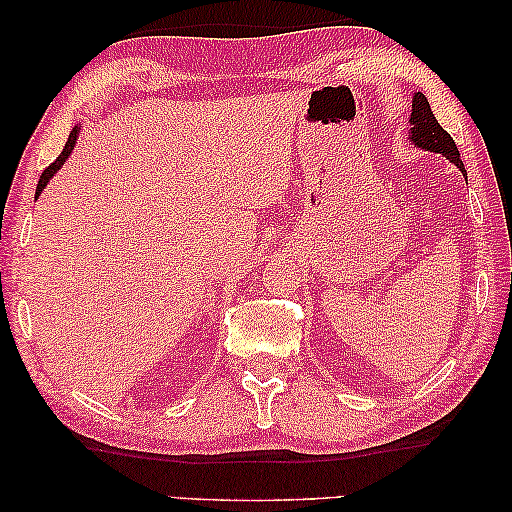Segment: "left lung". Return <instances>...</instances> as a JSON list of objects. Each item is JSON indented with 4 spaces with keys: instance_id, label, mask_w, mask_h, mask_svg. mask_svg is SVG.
I'll return each instance as SVG.
<instances>
[{
    "instance_id": "obj_1",
    "label": "left lung",
    "mask_w": 512,
    "mask_h": 512,
    "mask_svg": "<svg viewBox=\"0 0 512 512\" xmlns=\"http://www.w3.org/2000/svg\"><path fill=\"white\" fill-rule=\"evenodd\" d=\"M410 123H412V128H410V142L412 144L419 146V149L443 153L445 158H450L452 163L466 174L464 163H461L457 144H454L450 132L443 130V125L436 121V116H433V111H431V104L424 97V93H415V97H412Z\"/></svg>"
}]
</instances>
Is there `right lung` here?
Segmentation results:
<instances>
[{
  "instance_id": "add662e5",
  "label": "right lung",
  "mask_w": 512,
  "mask_h": 512,
  "mask_svg": "<svg viewBox=\"0 0 512 512\" xmlns=\"http://www.w3.org/2000/svg\"><path fill=\"white\" fill-rule=\"evenodd\" d=\"M76 135H79V128H74L72 132H69V139H67L65 149H62V153H60V156H58V158H55V160H53V163H51V165H48L44 172H41V177H39V184H37V198H39V193H41V191H44V186L48 184V179H51V177H53V174L60 170V167H62V163H65V160H67V156H69V153H72V149H74V144H76Z\"/></svg>"
}]
</instances>
